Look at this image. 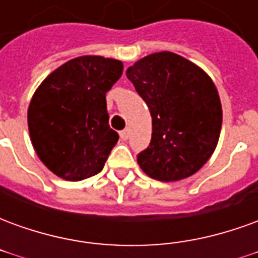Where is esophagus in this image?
I'll return each instance as SVG.
<instances>
[{
    "mask_svg": "<svg viewBox=\"0 0 258 258\" xmlns=\"http://www.w3.org/2000/svg\"><path fill=\"white\" fill-rule=\"evenodd\" d=\"M128 137H130V130L128 128H125L123 130V131H120V138L121 140H128Z\"/></svg>",
    "mask_w": 258,
    "mask_h": 258,
    "instance_id": "1",
    "label": "esophagus"
}]
</instances>
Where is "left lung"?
<instances>
[{"label": "left lung", "instance_id": "8db88e82", "mask_svg": "<svg viewBox=\"0 0 258 258\" xmlns=\"http://www.w3.org/2000/svg\"><path fill=\"white\" fill-rule=\"evenodd\" d=\"M125 74L152 116L151 144L137 159L142 171L163 182L194 175L211 157L221 133V101L213 80L167 51L140 59Z\"/></svg>", "mask_w": 258, "mask_h": 258}]
</instances>
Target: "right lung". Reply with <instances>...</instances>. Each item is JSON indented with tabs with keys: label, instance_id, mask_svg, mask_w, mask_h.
I'll return each mask as SVG.
<instances>
[{
	"label": "right lung",
	"instance_id": "right-lung-1",
	"mask_svg": "<svg viewBox=\"0 0 258 258\" xmlns=\"http://www.w3.org/2000/svg\"><path fill=\"white\" fill-rule=\"evenodd\" d=\"M123 62L85 55L69 60L37 88L27 110L37 156L66 181L101 171L118 134L109 125L106 92L121 77Z\"/></svg>",
	"mask_w": 258,
	"mask_h": 258
}]
</instances>
